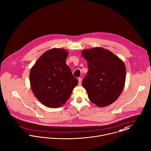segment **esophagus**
Masks as SVG:
<instances>
[{"label":"esophagus","mask_w":151,"mask_h":151,"mask_svg":"<svg viewBox=\"0 0 151 151\" xmlns=\"http://www.w3.org/2000/svg\"><path fill=\"white\" fill-rule=\"evenodd\" d=\"M78 82H79L78 84H79V85H81L82 82V79L81 78H78Z\"/></svg>","instance_id":"1"}]
</instances>
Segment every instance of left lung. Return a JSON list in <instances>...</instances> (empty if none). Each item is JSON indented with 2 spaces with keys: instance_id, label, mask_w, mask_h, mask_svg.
Segmentation results:
<instances>
[{
  "instance_id": "left-lung-1",
  "label": "left lung",
  "mask_w": 151,
  "mask_h": 151,
  "mask_svg": "<svg viewBox=\"0 0 151 151\" xmlns=\"http://www.w3.org/2000/svg\"><path fill=\"white\" fill-rule=\"evenodd\" d=\"M88 71L82 81L88 99L99 107L117 100L124 87L126 69L123 61L113 52L97 47L81 52Z\"/></svg>"
}]
</instances>
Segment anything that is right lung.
<instances>
[{
  "label": "right lung",
  "instance_id": "add662e5",
  "mask_svg": "<svg viewBox=\"0 0 151 151\" xmlns=\"http://www.w3.org/2000/svg\"><path fill=\"white\" fill-rule=\"evenodd\" d=\"M68 51L53 48L45 52L31 68V88L36 98L44 105L62 106L78 83L66 64Z\"/></svg>",
  "mask_w": 151,
  "mask_h": 151
}]
</instances>
